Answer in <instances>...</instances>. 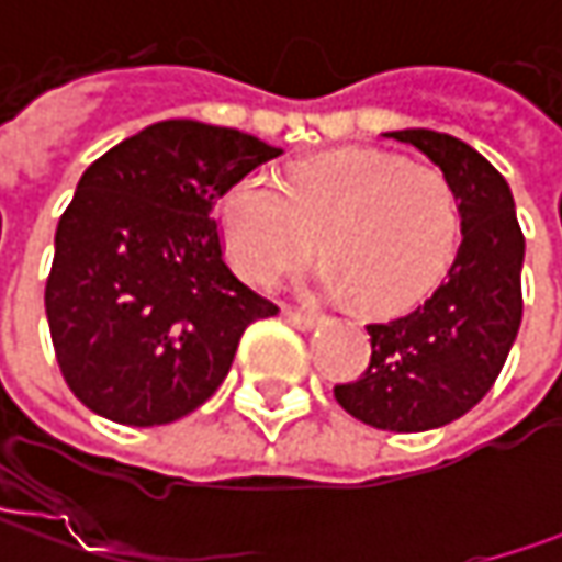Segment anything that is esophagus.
Instances as JSON below:
<instances>
[{
    "label": "esophagus",
    "mask_w": 562,
    "mask_h": 562,
    "mask_svg": "<svg viewBox=\"0 0 562 562\" xmlns=\"http://www.w3.org/2000/svg\"><path fill=\"white\" fill-rule=\"evenodd\" d=\"M284 318L291 322L293 328H300V331H310L318 325V315H310V313H296V310H284Z\"/></svg>",
    "instance_id": "obj_1"
}]
</instances>
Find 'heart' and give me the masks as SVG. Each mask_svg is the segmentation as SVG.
Listing matches in <instances>:
<instances>
[{
    "label": "heart",
    "mask_w": 562,
    "mask_h": 562,
    "mask_svg": "<svg viewBox=\"0 0 562 562\" xmlns=\"http://www.w3.org/2000/svg\"><path fill=\"white\" fill-rule=\"evenodd\" d=\"M225 247L240 274L271 284L315 249V281L353 293L366 313H403L441 284L460 240V203L443 171L394 153L340 149L288 168L247 171L218 200Z\"/></svg>",
    "instance_id": "1"
}]
</instances>
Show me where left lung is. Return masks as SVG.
Instances as JSON below:
<instances>
[{"mask_svg": "<svg viewBox=\"0 0 562 562\" xmlns=\"http://www.w3.org/2000/svg\"><path fill=\"white\" fill-rule=\"evenodd\" d=\"M438 165L460 200L463 244L438 291L409 315L366 325L369 369L335 400L372 428L428 431L465 416L497 381L522 322L526 237L504 175L438 131H391Z\"/></svg>", "mask_w": 562, "mask_h": 562, "instance_id": "8db88e82", "label": "left lung"}]
</instances>
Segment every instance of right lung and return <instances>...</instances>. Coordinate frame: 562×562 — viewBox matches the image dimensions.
<instances>
[{
  "instance_id": "add662e5",
  "label": "right lung",
  "mask_w": 562,
  "mask_h": 562,
  "mask_svg": "<svg viewBox=\"0 0 562 562\" xmlns=\"http://www.w3.org/2000/svg\"><path fill=\"white\" fill-rule=\"evenodd\" d=\"M281 156L203 121H159L90 165L46 278L55 359L87 409L168 425L218 391L247 325L278 306L225 259L212 215L231 181Z\"/></svg>"
}]
</instances>
